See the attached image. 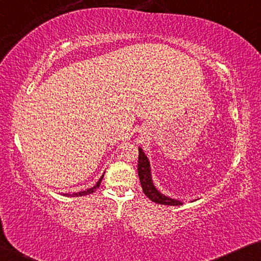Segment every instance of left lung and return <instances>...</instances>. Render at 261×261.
<instances>
[{
    "instance_id": "8db88e82",
    "label": "left lung",
    "mask_w": 261,
    "mask_h": 261,
    "mask_svg": "<svg viewBox=\"0 0 261 261\" xmlns=\"http://www.w3.org/2000/svg\"><path fill=\"white\" fill-rule=\"evenodd\" d=\"M138 172L140 183H141L144 195H146L150 200H153V202L158 204H163V205H182L181 200H176L167 197V196H164L161 192L158 191V189L154 187L153 181H151L149 162H148L147 156L144 155L141 148H139Z\"/></svg>"
}]
</instances>
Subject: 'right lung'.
I'll return each instance as SVG.
<instances>
[{
  "label": "right lung",
  "instance_id": "1",
  "mask_svg": "<svg viewBox=\"0 0 261 261\" xmlns=\"http://www.w3.org/2000/svg\"><path fill=\"white\" fill-rule=\"evenodd\" d=\"M103 177V175L100 177L99 181L97 182V184L93 188H91V189H87L86 191H80V192H74V194H65V196L67 197H79V196H86V195H90V194H93V192L98 189L100 187V183H101V179Z\"/></svg>",
  "mask_w": 261,
  "mask_h": 261
}]
</instances>
